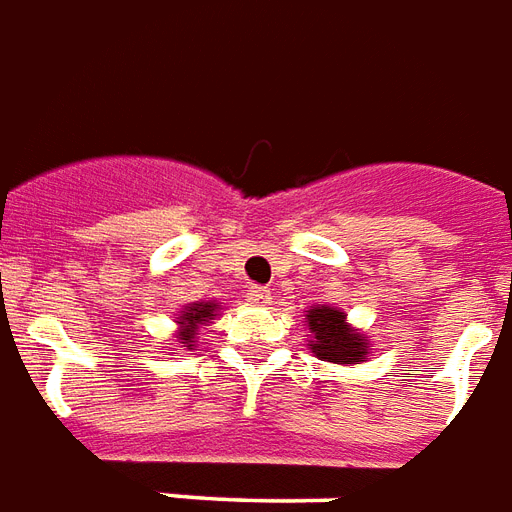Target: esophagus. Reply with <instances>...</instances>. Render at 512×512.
<instances>
[{
	"label": "esophagus",
	"mask_w": 512,
	"mask_h": 512,
	"mask_svg": "<svg viewBox=\"0 0 512 512\" xmlns=\"http://www.w3.org/2000/svg\"><path fill=\"white\" fill-rule=\"evenodd\" d=\"M271 298H274V295H271L268 287H249V290H246V301L255 306H271Z\"/></svg>",
	"instance_id": "34e87169"
}]
</instances>
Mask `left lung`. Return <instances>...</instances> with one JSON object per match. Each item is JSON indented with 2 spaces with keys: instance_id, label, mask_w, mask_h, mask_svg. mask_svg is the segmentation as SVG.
Wrapping results in <instances>:
<instances>
[{
  "instance_id": "8db88e82",
  "label": "left lung",
  "mask_w": 512,
  "mask_h": 512,
  "mask_svg": "<svg viewBox=\"0 0 512 512\" xmlns=\"http://www.w3.org/2000/svg\"><path fill=\"white\" fill-rule=\"evenodd\" d=\"M304 323L309 328V350L320 361L339 363V366H355L369 358V336L361 328L347 323V314L333 306H312L306 309Z\"/></svg>"
}]
</instances>
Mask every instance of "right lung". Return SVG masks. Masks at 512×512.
<instances>
[{
  "label": "right lung",
  "instance_id": "add662e5",
  "mask_svg": "<svg viewBox=\"0 0 512 512\" xmlns=\"http://www.w3.org/2000/svg\"><path fill=\"white\" fill-rule=\"evenodd\" d=\"M219 309H222V306H219L217 301H192V304L184 306L179 312V317H176V325H179V328L173 333L179 347H184V350H195L198 331L203 325L211 323V320H217Z\"/></svg>",
  "mask_w": 512,
  "mask_h": 512
}]
</instances>
